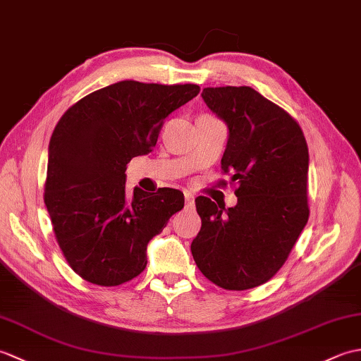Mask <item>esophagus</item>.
I'll return each mask as SVG.
<instances>
[{"instance_id": "obj_1", "label": "esophagus", "mask_w": 361, "mask_h": 361, "mask_svg": "<svg viewBox=\"0 0 361 361\" xmlns=\"http://www.w3.org/2000/svg\"><path fill=\"white\" fill-rule=\"evenodd\" d=\"M185 200H186L188 206H190V208H192V206H194V194L189 192V190H186V192H185Z\"/></svg>"}]
</instances>
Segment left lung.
<instances>
[{
    "label": "left lung",
    "mask_w": 361,
    "mask_h": 361,
    "mask_svg": "<svg viewBox=\"0 0 361 361\" xmlns=\"http://www.w3.org/2000/svg\"><path fill=\"white\" fill-rule=\"evenodd\" d=\"M228 127L221 171L237 181L234 208L195 198L202 229L190 245L200 271L226 290H248L279 271L309 220V149L301 127L251 87L204 88Z\"/></svg>",
    "instance_id": "8db88e82"
}]
</instances>
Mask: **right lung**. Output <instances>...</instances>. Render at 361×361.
<instances>
[{
  "instance_id": "1",
  "label": "right lung",
  "mask_w": 361,
  "mask_h": 361,
  "mask_svg": "<svg viewBox=\"0 0 361 361\" xmlns=\"http://www.w3.org/2000/svg\"><path fill=\"white\" fill-rule=\"evenodd\" d=\"M200 93L194 83L122 80L74 104L54 128L44 204L65 259L96 286H121L147 265V245L185 206L163 188L128 194L130 159L155 147L164 119Z\"/></svg>"
}]
</instances>
